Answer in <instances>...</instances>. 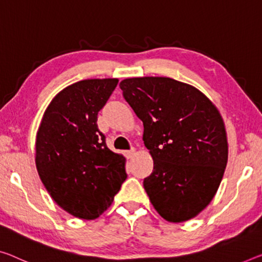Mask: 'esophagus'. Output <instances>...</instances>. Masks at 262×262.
<instances>
[{"label": "esophagus", "mask_w": 262, "mask_h": 262, "mask_svg": "<svg viewBox=\"0 0 262 262\" xmlns=\"http://www.w3.org/2000/svg\"><path fill=\"white\" fill-rule=\"evenodd\" d=\"M134 155H135V148H131V150L125 151V157H126L127 159L132 158V157H134Z\"/></svg>", "instance_id": "34e87169"}]
</instances>
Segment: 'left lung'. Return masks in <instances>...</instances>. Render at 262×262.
Masks as SVG:
<instances>
[{
	"label": "left lung",
	"instance_id": "8db88e82",
	"mask_svg": "<svg viewBox=\"0 0 262 262\" xmlns=\"http://www.w3.org/2000/svg\"><path fill=\"white\" fill-rule=\"evenodd\" d=\"M119 86L154 158L143 182L152 205L171 223L193 218L213 199L227 164L219 111L195 88L168 77L127 78Z\"/></svg>",
	"mask_w": 262,
	"mask_h": 262
}]
</instances>
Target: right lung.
<instances>
[{
    "mask_svg": "<svg viewBox=\"0 0 262 262\" xmlns=\"http://www.w3.org/2000/svg\"><path fill=\"white\" fill-rule=\"evenodd\" d=\"M118 84L85 79L63 89L44 112L36 167L51 198L79 219L98 218L126 179L125 158L106 146L97 116Z\"/></svg>",
    "mask_w": 262,
    "mask_h": 262,
    "instance_id": "1",
    "label": "right lung"
}]
</instances>
